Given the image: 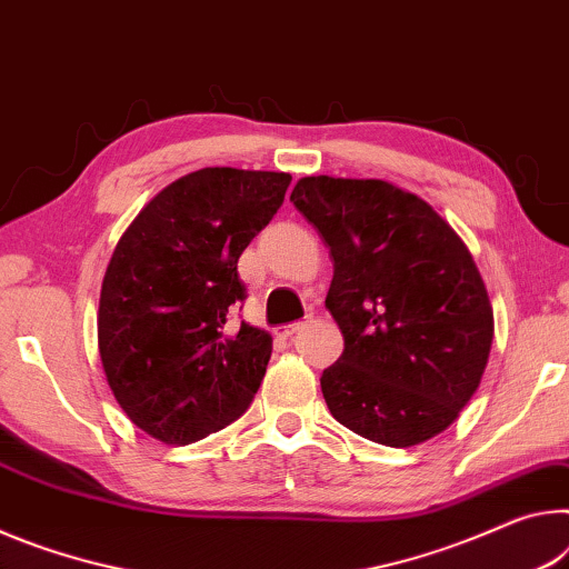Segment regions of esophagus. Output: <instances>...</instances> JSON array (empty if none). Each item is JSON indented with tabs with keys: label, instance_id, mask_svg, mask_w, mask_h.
Returning <instances> with one entry per match:
<instances>
[{
	"label": "esophagus",
	"instance_id": "obj_1",
	"mask_svg": "<svg viewBox=\"0 0 569 569\" xmlns=\"http://www.w3.org/2000/svg\"><path fill=\"white\" fill-rule=\"evenodd\" d=\"M305 322H310V320H305ZM305 322H290V325H284V328H279V335H282V338H292V335H297V332H300V330L305 328Z\"/></svg>",
	"mask_w": 569,
	"mask_h": 569
}]
</instances>
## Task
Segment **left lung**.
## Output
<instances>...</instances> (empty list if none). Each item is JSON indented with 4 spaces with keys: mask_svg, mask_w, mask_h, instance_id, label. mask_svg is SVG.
I'll use <instances>...</instances> for the list:
<instances>
[{
    "mask_svg": "<svg viewBox=\"0 0 569 569\" xmlns=\"http://www.w3.org/2000/svg\"><path fill=\"white\" fill-rule=\"evenodd\" d=\"M290 201L332 257L325 307L346 350L320 386L335 421L393 449L446 431L477 393L495 338L467 244L388 181L305 176Z\"/></svg>",
    "mask_w": 569,
    "mask_h": 569,
    "instance_id": "1",
    "label": "left lung"
}]
</instances>
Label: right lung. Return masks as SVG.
Returning a JSON list of instances; mask_svg holds the SVG:
<instances>
[{
	"label": "right lung",
	"mask_w": 569,
	"mask_h": 569,
	"mask_svg": "<svg viewBox=\"0 0 569 569\" xmlns=\"http://www.w3.org/2000/svg\"><path fill=\"white\" fill-rule=\"evenodd\" d=\"M290 173L201 169L146 203L120 237L100 290L108 386L148 436L186 446L247 411L272 335L229 310L247 297L237 262L282 207Z\"/></svg>",
	"instance_id": "add662e5"
}]
</instances>
